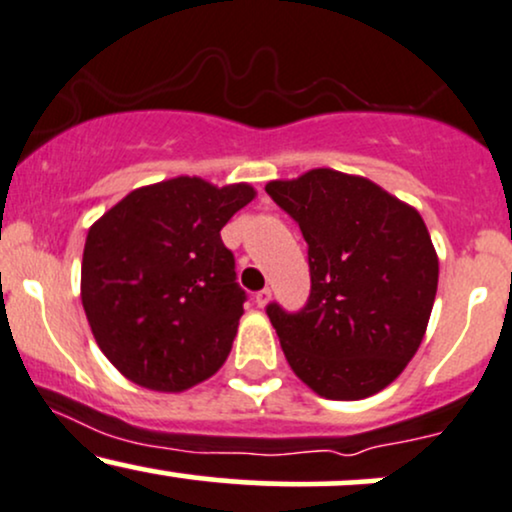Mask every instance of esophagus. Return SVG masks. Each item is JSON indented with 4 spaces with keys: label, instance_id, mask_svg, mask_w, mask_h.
I'll use <instances>...</instances> for the list:
<instances>
[{
    "label": "esophagus",
    "instance_id": "1",
    "mask_svg": "<svg viewBox=\"0 0 512 512\" xmlns=\"http://www.w3.org/2000/svg\"><path fill=\"white\" fill-rule=\"evenodd\" d=\"M269 300H272V291H269V288H262V291L255 293V303H257V307H267Z\"/></svg>",
    "mask_w": 512,
    "mask_h": 512
}]
</instances>
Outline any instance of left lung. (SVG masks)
<instances>
[{"instance_id":"1","label":"left lung","mask_w":512,"mask_h":512,"mask_svg":"<svg viewBox=\"0 0 512 512\" xmlns=\"http://www.w3.org/2000/svg\"><path fill=\"white\" fill-rule=\"evenodd\" d=\"M264 190L298 221L310 262L303 310L267 305L288 365L322 398L374 396L412 360L432 315L439 257L420 212L334 169Z\"/></svg>"}]
</instances>
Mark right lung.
<instances>
[{
  "instance_id": "1",
  "label": "right lung",
  "mask_w": 512,
  "mask_h": 512,
  "mask_svg": "<svg viewBox=\"0 0 512 512\" xmlns=\"http://www.w3.org/2000/svg\"><path fill=\"white\" fill-rule=\"evenodd\" d=\"M255 197L178 176L128 193L90 226L80 300L107 360L133 384L178 393L231 353L245 291L221 229Z\"/></svg>"
}]
</instances>
